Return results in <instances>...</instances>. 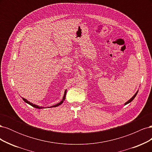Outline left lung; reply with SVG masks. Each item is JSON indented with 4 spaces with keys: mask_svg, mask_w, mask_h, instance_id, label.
Instances as JSON below:
<instances>
[{
    "mask_svg": "<svg viewBox=\"0 0 152 152\" xmlns=\"http://www.w3.org/2000/svg\"><path fill=\"white\" fill-rule=\"evenodd\" d=\"M137 93H138V91H137L136 92V94H134V96H132V98H131V99H130L129 100V101H127V102H126V103H125V105H126V104H128V103H131V102H132V101L133 99H134V98L136 97V96L137 95Z\"/></svg>",
    "mask_w": 152,
    "mask_h": 152,
    "instance_id": "left-lung-1",
    "label": "left lung"
}]
</instances>
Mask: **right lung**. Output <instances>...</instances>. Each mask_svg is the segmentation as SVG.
Wrapping results in <instances>:
<instances>
[{
  "mask_svg": "<svg viewBox=\"0 0 152 152\" xmlns=\"http://www.w3.org/2000/svg\"><path fill=\"white\" fill-rule=\"evenodd\" d=\"M66 90H65V93H64V96H63V99L61 101V102H59V103H57L56 104H54V105H53V106H51V107H50V108H52V107H58V106H59V105L63 103L64 100L65 99V97H66ZM22 99H23V100L25 102H26V103L29 104L30 105L32 106V107H34V108H39V109H40V108H44V107H39V106H37V105H36V104H33V103H30V102H28V100L26 99H25V98H22Z\"/></svg>",
  "mask_w": 152,
  "mask_h": 152,
  "instance_id": "1",
  "label": "right lung"
}]
</instances>
